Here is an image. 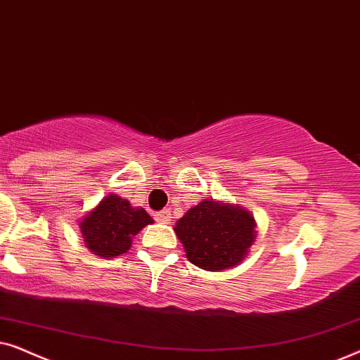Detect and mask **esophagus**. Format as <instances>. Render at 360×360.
Segmentation results:
<instances>
[{
  "label": "esophagus",
  "instance_id": "1",
  "mask_svg": "<svg viewBox=\"0 0 360 360\" xmlns=\"http://www.w3.org/2000/svg\"><path fill=\"white\" fill-rule=\"evenodd\" d=\"M154 218H155L157 223H169L172 214H170L169 210H162V211H157V213L154 214Z\"/></svg>",
  "mask_w": 360,
  "mask_h": 360
}]
</instances>
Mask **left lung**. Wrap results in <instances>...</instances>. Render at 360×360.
<instances>
[{
    "instance_id": "1",
    "label": "left lung",
    "mask_w": 360,
    "mask_h": 360,
    "mask_svg": "<svg viewBox=\"0 0 360 360\" xmlns=\"http://www.w3.org/2000/svg\"><path fill=\"white\" fill-rule=\"evenodd\" d=\"M175 233L191 264L219 272L245 257L255 239V221L240 206L205 200L176 221Z\"/></svg>"
}]
</instances>
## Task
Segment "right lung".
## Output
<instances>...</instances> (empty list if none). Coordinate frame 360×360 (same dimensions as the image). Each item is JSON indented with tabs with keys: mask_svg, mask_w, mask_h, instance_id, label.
<instances>
[{
	"mask_svg": "<svg viewBox=\"0 0 360 360\" xmlns=\"http://www.w3.org/2000/svg\"><path fill=\"white\" fill-rule=\"evenodd\" d=\"M154 219L127 200L108 195L80 223L86 248L101 257H115L129 250L132 238Z\"/></svg>",
	"mask_w": 360,
	"mask_h": 360,
	"instance_id": "add662e5",
	"label": "right lung"
}]
</instances>
